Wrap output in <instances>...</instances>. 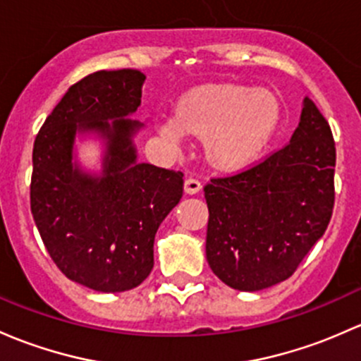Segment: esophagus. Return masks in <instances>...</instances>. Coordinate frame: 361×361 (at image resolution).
<instances>
[{
	"label": "esophagus",
	"instance_id": "34e87169",
	"mask_svg": "<svg viewBox=\"0 0 361 361\" xmlns=\"http://www.w3.org/2000/svg\"><path fill=\"white\" fill-rule=\"evenodd\" d=\"M200 188H202V185H200V181L195 180V178H188V180H185V192H187L188 195L199 193Z\"/></svg>",
	"mask_w": 361,
	"mask_h": 361
}]
</instances>
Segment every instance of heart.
Masks as SVG:
<instances>
[{"label": "heart", "instance_id": "1", "mask_svg": "<svg viewBox=\"0 0 361 361\" xmlns=\"http://www.w3.org/2000/svg\"><path fill=\"white\" fill-rule=\"evenodd\" d=\"M280 109L268 91L240 85H209L178 104L174 121L162 126L173 143L185 133L207 138V155L219 169L249 168L263 154L279 126Z\"/></svg>", "mask_w": 361, "mask_h": 361}]
</instances>
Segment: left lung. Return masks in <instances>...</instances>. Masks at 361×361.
Masks as SVG:
<instances>
[{
  "label": "left lung",
  "mask_w": 361,
  "mask_h": 361,
  "mask_svg": "<svg viewBox=\"0 0 361 361\" xmlns=\"http://www.w3.org/2000/svg\"><path fill=\"white\" fill-rule=\"evenodd\" d=\"M334 168L331 126L306 97L286 147L204 187L206 257L214 275L247 292L289 279L331 221Z\"/></svg>",
  "instance_id": "1"
}]
</instances>
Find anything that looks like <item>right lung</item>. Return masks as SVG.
<instances>
[{"mask_svg":"<svg viewBox=\"0 0 361 361\" xmlns=\"http://www.w3.org/2000/svg\"><path fill=\"white\" fill-rule=\"evenodd\" d=\"M145 74L98 71L72 85L34 140L30 211L59 270L98 292L138 287L154 268L159 225L183 195V173L136 162L126 119L142 104ZM111 123H109L108 121ZM79 132L104 140L100 175L73 161Z\"/></svg>","mask_w":361,"mask_h":361,"instance_id":"obj_1","label":"right lung"}]
</instances>
